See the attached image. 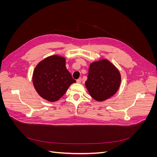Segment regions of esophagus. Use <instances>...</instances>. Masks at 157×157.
<instances>
[{
  "label": "esophagus",
  "instance_id": "1",
  "mask_svg": "<svg viewBox=\"0 0 157 157\" xmlns=\"http://www.w3.org/2000/svg\"><path fill=\"white\" fill-rule=\"evenodd\" d=\"M81 81H82V79H81V78H79L78 79H77V83H78V84H80V82H81Z\"/></svg>",
  "mask_w": 157,
  "mask_h": 157
}]
</instances>
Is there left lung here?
<instances>
[{"label": "left lung", "mask_w": 157, "mask_h": 157, "mask_svg": "<svg viewBox=\"0 0 157 157\" xmlns=\"http://www.w3.org/2000/svg\"><path fill=\"white\" fill-rule=\"evenodd\" d=\"M120 71L111 61L101 59L90 65L85 85L92 98L103 101L115 95L120 87Z\"/></svg>", "instance_id": "8db88e82"}]
</instances>
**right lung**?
Masks as SVG:
<instances>
[{
	"mask_svg": "<svg viewBox=\"0 0 157 157\" xmlns=\"http://www.w3.org/2000/svg\"><path fill=\"white\" fill-rule=\"evenodd\" d=\"M65 58L52 55L38 63L33 71V84L36 92L46 100H59L76 80L65 67Z\"/></svg>",
	"mask_w": 157,
	"mask_h": 157,
	"instance_id": "obj_1",
	"label": "right lung"
}]
</instances>
